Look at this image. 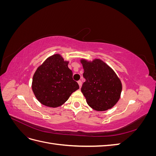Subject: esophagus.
<instances>
[{"mask_svg": "<svg viewBox=\"0 0 156 156\" xmlns=\"http://www.w3.org/2000/svg\"><path fill=\"white\" fill-rule=\"evenodd\" d=\"M77 83H78V84H79V87L81 88V86H82V82H81V81H77Z\"/></svg>", "mask_w": 156, "mask_h": 156, "instance_id": "34e87169", "label": "esophagus"}]
</instances>
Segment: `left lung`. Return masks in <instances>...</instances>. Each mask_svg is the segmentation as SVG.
<instances>
[{"label":"left lung","instance_id":"8db88e82","mask_svg":"<svg viewBox=\"0 0 156 156\" xmlns=\"http://www.w3.org/2000/svg\"><path fill=\"white\" fill-rule=\"evenodd\" d=\"M84 69L81 92L88 105L94 110L105 111L114 107L120 100L122 84L109 66L100 58H81Z\"/></svg>","mask_w":156,"mask_h":156}]
</instances>
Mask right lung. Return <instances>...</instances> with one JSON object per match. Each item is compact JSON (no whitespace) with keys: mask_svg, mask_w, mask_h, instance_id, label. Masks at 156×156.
I'll list each match as a JSON object with an SVG mask.
<instances>
[{"mask_svg":"<svg viewBox=\"0 0 156 156\" xmlns=\"http://www.w3.org/2000/svg\"><path fill=\"white\" fill-rule=\"evenodd\" d=\"M68 63L60 54L56 53L49 56L36 69L32 89L42 105L53 108L61 106L79 88L78 83L73 80Z\"/></svg>","mask_w":156,"mask_h":156,"instance_id":"obj_1","label":"right lung"}]
</instances>
